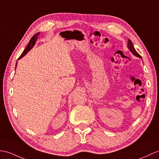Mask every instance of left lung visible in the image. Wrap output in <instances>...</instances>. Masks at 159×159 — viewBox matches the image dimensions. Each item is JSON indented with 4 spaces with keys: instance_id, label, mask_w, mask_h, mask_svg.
Returning a JSON list of instances; mask_svg holds the SVG:
<instances>
[{
    "instance_id": "obj_1",
    "label": "left lung",
    "mask_w": 159,
    "mask_h": 159,
    "mask_svg": "<svg viewBox=\"0 0 159 159\" xmlns=\"http://www.w3.org/2000/svg\"><path fill=\"white\" fill-rule=\"evenodd\" d=\"M127 47H128L129 50H130L131 52H132V54H133L134 55L136 56L137 57L141 58V59H142L141 56L139 55V54L137 52L136 50H135V49L134 48V45L132 44V42H131V41L130 40H128V44H127Z\"/></svg>"
}]
</instances>
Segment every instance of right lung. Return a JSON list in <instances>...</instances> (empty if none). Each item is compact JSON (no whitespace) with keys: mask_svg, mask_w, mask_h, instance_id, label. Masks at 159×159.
I'll return each mask as SVG.
<instances>
[{"mask_svg":"<svg viewBox=\"0 0 159 159\" xmlns=\"http://www.w3.org/2000/svg\"><path fill=\"white\" fill-rule=\"evenodd\" d=\"M39 34H40V33L38 32V33H36L35 35H34V36H32V38H31V40H30V41L29 42V44H28V46H27V47L25 48V50H24V52H22L21 56L19 57L18 60L21 59L23 57H24L26 55V54L28 53L30 51V50L33 48V46L35 45V44H36V40L38 39V36H39ZM17 62L16 63V65H15V66H17Z\"/></svg>","mask_w":159,"mask_h":159,"instance_id":"add662e5","label":"right lung"}]
</instances>
